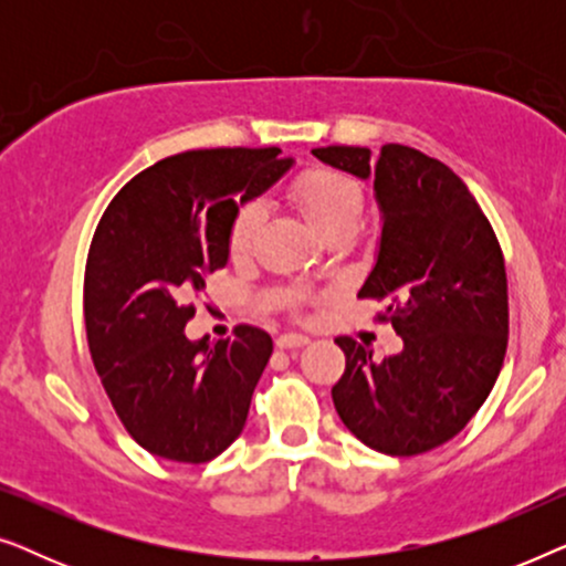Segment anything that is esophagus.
<instances>
[{
	"label": "esophagus",
	"instance_id": "1",
	"mask_svg": "<svg viewBox=\"0 0 566 566\" xmlns=\"http://www.w3.org/2000/svg\"><path fill=\"white\" fill-rule=\"evenodd\" d=\"M306 343H308V337L298 335V332H285V335L277 337V347H285V350H289V347H301Z\"/></svg>",
	"mask_w": 566,
	"mask_h": 566
}]
</instances>
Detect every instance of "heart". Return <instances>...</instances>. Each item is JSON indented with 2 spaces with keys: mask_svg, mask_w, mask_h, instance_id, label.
<instances>
[{
  "mask_svg": "<svg viewBox=\"0 0 566 566\" xmlns=\"http://www.w3.org/2000/svg\"><path fill=\"white\" fill-rule=\"evenodd\" d=\"M289 198L296 211L319 231L329 237L332 231L358 227L366 196L360 182L343 169L335 167H306L289 185ZM262 223L260 203H244L239 208L229 229V252L234 260H242L252 252Z\"/></svg>",
  "mask_w": 566,
  "mask_h": 566,
  "instance_id": "obj_1",
  "label": "heart"
}]
</instances>
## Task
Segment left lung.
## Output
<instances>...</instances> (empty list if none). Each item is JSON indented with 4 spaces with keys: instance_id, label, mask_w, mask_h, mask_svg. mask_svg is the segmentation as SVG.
Instances as JSON below:
<instances>
[{
    "instance_id": "left-lung-1",
    "label": "left lung",
    "mask_w": 566,
    "mask_h": 566,
    "mask_svg": "<svg viewBox=\"0 0 566 566\" xmlns=\"http://www.w3.org/2000/svg\"><path fill=\"white\" fill-rule=\"evenodd\" d=\"M314 157L360 180L381 208L376 265L358 291L386 301L405 350L376 360L337 337L345 374L332 386L339 420L386 455H417L467 428L497 381L507 350V275L500 242L467 185L443 161L401 144L324 146Z\"/></svg>"
}]
</instances>
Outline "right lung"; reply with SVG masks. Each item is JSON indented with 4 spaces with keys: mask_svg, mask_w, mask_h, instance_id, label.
Segmentation results:
<instances>
[{
    "mask_svg": "<svg viewBox=\"0 0 566 566\" xmlns=\"http://www.w3.org/2000/svg\"><path fill=\"white\" fill-rule=\"evenodd\" d=\"M291 165L277 146L175 154L123 185L97 223L84 270L92 363L123 428L159 459L206 463L244 428L273 339L239 324L208 347L185 324L203 277L227 265L239 206Z\"/></svg>",
    "mask_w": 566,
    "mask_h": 566,
    "instance_id": "add662e5",
    "label": "right lung"
}]
</instances>
